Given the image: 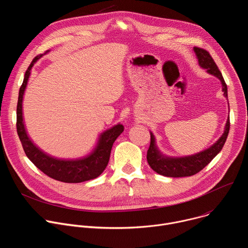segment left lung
<instances>
[{
  "label": "left lung",
  "instance_id": "obj_1",
  "mask_svg": "<svg viewBox=\"0 0 248 248\" xmlns=\"http://www.w3.org/2000/svg\"><path fill=\"white\" fill-rule=\"evenodd\" d=\"M193 51L196 55V59L198 60V64L200 65V67L206 69V72L209 75L216 77L221 81L222 91L224 92L225 98L228 100L227 84L214 60L212 59L210 54L204 49L194 47ZM229 131L230 116L227 119L223 134L214 144H212L209 148H206L205 150L198 153L182 157H173L163 154V152H161V150L157 146L156 138L153 132L150 131L151 142L147 152V162L154 171L161 175L169 176V178H183V176L193 175L200 171L202 169H204L220 153L226 142Z\"/></svg>",
  "mask_w": 248,
  "mask_h": 248
}]
</instances>
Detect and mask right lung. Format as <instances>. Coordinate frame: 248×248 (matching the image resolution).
I'll return each instance as SVG.
<instances>
[{
  "label": "right lung",
  "mask_w": 248,
  "mask_h": 248,
  "mask_svg": "<svg viewBox=\"0 0 248 248\" xmlns=\"http://www.w3.org/2000/svg\"><path fill=\"white\" fill-rule=\"evenodd\" d=\"M41 56L35 58L25 72L22 85L18 93L16 107V129L27 158L40 170L50 178L67 184H78L94 180L105 170L111 155L113 144L124 131V125L120 123L107 128L99 134L94 148L85 156L76 159H62L51 156L35 144L29 137L24 121L22 103L24 92L30 78L31 69Z\"/></svg>",
  "instance_id": "obj_1"
}]
</instances>
